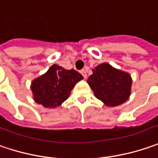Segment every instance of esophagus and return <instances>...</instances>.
Segmentation results:
<instances>
[{"instance_id":"esophagus-1","label":"esophagus","mask_w":158,"mask_h":158,"mask_svg":"<svg viewBox=\"0 0 158 158\" xmlns=\"http://www.w3.org/2000/svg\"><path fill=\"white\" fill-rule=\"evenodd\" d=\"M81 74L83 75V77H84L85 79H86V70H82V71H81Z\"/></svg>"}]
</instances>
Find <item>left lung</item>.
<instances>
[{"label": "left lung", "instance_id": "obj_1", "mask_svg": "<svg viewBox=\"0 0 158 158\" xmlns=\"http://www.w3.org/2000/svg\"><path fill=\"white\" fill-rule=\"evenodd\" d=\"M96 98L107 106H118L125 102L131 94L132 79L127 72L102 64L93 70L87 79Z\"/></svg>", "mask_w": 158, "mask_h": 158}]
</instances>
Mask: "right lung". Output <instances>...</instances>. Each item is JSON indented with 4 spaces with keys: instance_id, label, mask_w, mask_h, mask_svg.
<instances>
[{
    "instance_id": "1",
    "label": "right lung",
    "mask_w": 158,
    "mask_h": 158,
    "mask_svg": "<svg viewBox=\"0 0 158 158\" xmlns=\"http://www.w3.org/2000/svg\"><path fill=\"white\" fill-rule=\"evenodd\" d=\"M82 79L83 76L75 70L54 64L44 75L31 82L33 98L46 108L57 107L69 97L73 86Z\"/></svg>"
}]
</instances>
